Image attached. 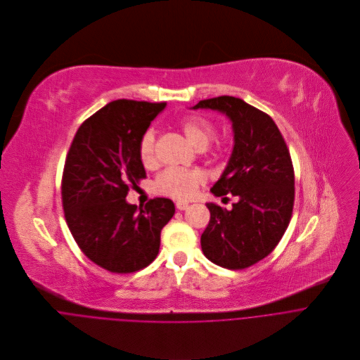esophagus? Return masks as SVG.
I'll use <instances>...</instances> for the list:
<instances>
[{
  "instance_id": "obj_1",
  "label": "esophagus",
  "mask_w": 360,
  "mask_h": 360,
  "mask_svg": "<svg viewBox=\"0 0 360 360\" xmlns=\"http://www.w3.org/2000/svg\"><path fill=\"white\" fill-rule=\"evenodd\" d=\"M188 207H189V203H188V202H182V200L176 202V209H178V210H185V209H188Z\"/></svg>"
}]
</instances>
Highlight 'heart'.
<instances>
[{"label": "heart", "instance_id": "heart-1", "mask_svg": "<svg viewBox=\"0 0 360 360\" xmlns=\"http://www.w3.org/2000/svg\"><path fill=\"white\" fill-rule=\"evenodd\" d=\"M181 129L188 141L196 148H205L214 133L213 124L209 120L196 115L185 117L181 122ZM139 154L146 167H153L155 164V136L153 130L143 134L139 146ZM202 181L203 176L198 171L172 167L160 174L155 181V191L161 195L185 200L196 193Z\"/></svg>", "mask_w": 360, "mask_h": 360}]
</instances>
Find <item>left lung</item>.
Listing matches in <instances>:
<instances>
[{
	"label": "left lung",
	"instance_id": "left-lung-1",
	"mask_svg": "<svg viewBox=\"0 0 360 360\" xmlns=\"http://www.w3.org/2000/svg\"><path fill=\"white\" fill-rule=\"evenodd\" d=\"M192 108L214 110L230 120L233 150L210 192L238 199L230 210L206 203L210 220L200 236L202 252L229 270L250 267L274 250L288 227L294 206L290 151L273 118L242 98L220 96Z\"/></svg>",
	"mask_w": 360,
	"mask_h": 360
}]
</instances>
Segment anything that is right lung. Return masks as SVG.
<instances>
[{
    "mask_svg": "<svg viewBox=\"0 0 360 360\" xmlns=\"http://www.w3.org/2000/svg\"><path fill=\"white\" fill-rule=\"evenodd\" d=\"M165 105L134 100L105 104L79 127L66 157V223L84 256L111 273H134L151 264L161 230L175 213L167 198L140 207L126 200L129 188L146 178L140 140Z\"/></svg>",
    "mask_w": 360,
    "mask_h": 360,
    "instance_id": "obj_1",
    "label": "right lung"
}]
</instances>
